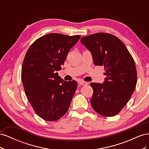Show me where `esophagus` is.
Masks as SVG:
<instances>
[{"label": "esophagus", "instance_id": "esophagus-1", "mask_svg": "<svg viewBox=\"0 0 149 149\" xmlns=\"http://www.w3.org/2000/svg\"><path fill=\"white\" fill-rule=\"evenodd\" d=\"M78 83L80 85H87L88 84L87 82L84 81H79L78 82Z\"/></svg>", "mask_w": 149, "mask_h": 149}]
</instances>
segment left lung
Returning <instances> with one entry per match:
<instances>
[{"instance_id": "8db88e82", "label": "left lung", "mask_w": 149, "mask_h": 149, "mask_svg": "<svg viewBox=\"0 0 149 149\" xmlns=\"http://www.w3.org/2000/svg\"><path fill=\"white\" fill-rule=\"evenodd\" d=\"M81 42L91 52L96 66H104V83H91L93 109L103 116L119 113L129 101L136 86L135 62L125 45L116 36L96 33L82 37Z\"/></svg>"}]
</instances>
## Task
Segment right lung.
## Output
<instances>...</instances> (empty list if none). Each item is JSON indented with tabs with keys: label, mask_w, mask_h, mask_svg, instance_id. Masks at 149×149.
Masks as SVG:
<instances>
[{
	"label": "right lung",
	"mask_w": 149,
	"mask_h": 149,
	"mask_svg": "<svg viewBox=\"0 0 149 149\" xmlns=\"http://www.w3.org/2000/svg\"><path fill=\"white\" fill-rule=\"evenodd\" d=\"M80 37L48 33L36 40L25 54L22 84L35 113L44 120L56 121L68 111L77 82L64 81L56 71Z\"/></svg>",
	"instance_id": "obj_1"
}]
</instances>
